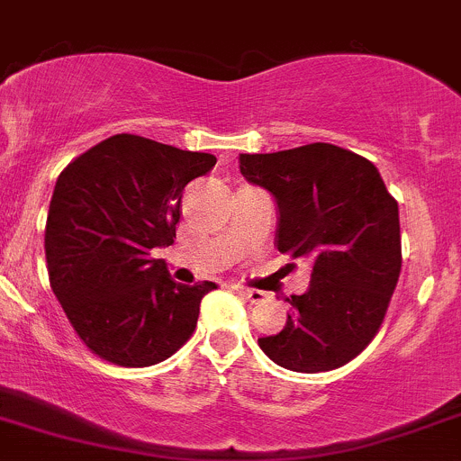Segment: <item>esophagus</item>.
I'll return each instance as SVG.
<instances>
[{
	"label": "esophagus",
	"instance_id": "esophagus-1",
	"mask_svg": "<svg viewBox=\"0 0 461 461\" xmlns=\"http://www.w3.org/2000/svg\"><path fill=\"white\" fill-rule=\"evenodd\" d=\"M237 293H240V297H244V300L250 302V303L262 302L264 297H266V293H262V291H250V288H237Z\"/></svg>",
	"mask_w": 461,
	"mask_h": 461
}]
</instances>
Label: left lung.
<instances>
[{
    "label": "left lung",
    "instance_id": "obj_1",
    "mask_svg": "<svg viewBox=\"0 0 461 461\" xmlns=\"http://www.w3.org/2000/svg\"><path fill=\"white\" fill-rule=\"evenodd\" d=\"M240 170L275 199L279 253L311 264L308 291L288 300L286 326L259 346L288 371L344 366L371 344L400 279L397 202L375 164L324 141L241 153Z\"/></svg>",
    "mask_w": 461,
    "mask_h": 461
}]
</instances>
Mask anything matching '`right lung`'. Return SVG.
I'll use <instances>...</instances> for the list:
<instances>
[{
	"label": "right lung",
	"mask_w": 461,
	"mask_h": 461,
	"mask_svg": "<svg viewBox=\"0 0 461 461\" xmlns=\"http://www.w3.org/2000/svg\"><path fill=\"white\" fill-rule=\"evenodd\" d=\"M215 161L124 132L57 177L44 240L50 288L99 357L153 366L195 330L199 303L217 284H177L150 253L173 244L184 188Z\"/></svg>",
	"instance_id": "right-lung-1"
}]
</instances>
